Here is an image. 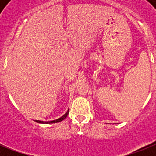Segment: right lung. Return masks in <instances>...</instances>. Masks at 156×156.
<instances>
[{"label": "right lung", "instance_id": "right-lung-1", "mask_svg": "<svg viewBox=\"0 0 156 156\" xmlns=\"http://www.w3.org/2000/svg\"><path fill=\"white\" fill-rule=\"evenodd\" d=\"M69 114V110L67 112H66V114H64L63 116H61V117H60V118L56 119V120H54V121H36V122H38V123H43V124H51V123H57V122H60V121H62L63 120H65V119L66 118V116H68Z\"/></svg>", "mask_w": 156, "mask_h": 156}]
</instances>
